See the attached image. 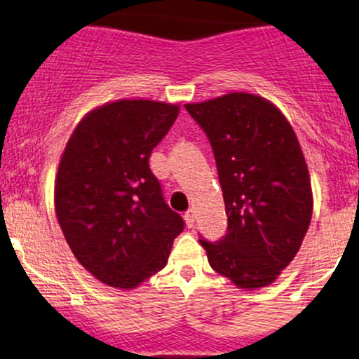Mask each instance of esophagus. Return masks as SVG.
Segmentation results:
<instances>
[{"label":"esophagus","instance_id":"34e87169","mask_svg":"<svg viewBox=\"0 0 359 359\" xmlns=\"http://www.w3.org/2000/svg\"><path fill=\"white\" fill-rule=\"evenodd\" d=\"M184 220H185V225H187L189 229H192L194 224H195V212L192 210V208L184 213Z\"/></svg>","mask_w":359,"mask_h":359}]
</instances>
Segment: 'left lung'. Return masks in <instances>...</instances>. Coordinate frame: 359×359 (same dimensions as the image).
Segmentation results:
<instances>
[{
	"label": "left lung",
	"mask_w": 359,
	"mask_h": 359,
	"mask_svg": "<svg viewBox=\"0 0 359 359\" xmlns=\"http://www.w3.org/2000/svg\"><path fill=\"white\" fill-rule=\"evenodd\" d=\"M215 156L229 229L210 243L208 263L235 287L278 278L300 250L313 213L308 165L292 124L269 99L229 93L185 104Z\"/></svg>",
	"instance_id": "obj_1"
}]
</instances>
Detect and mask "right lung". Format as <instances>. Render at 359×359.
<instances>
[{"label": "right lung", "mask_w": 359, "mask_h": 359, "mask_svg": "<svg viewBox=\"0 0 359 359\" xmlns=\"http://www.w3.org/2000/svg\"><path fill=\"white\" fill-rule=\"evenodd\" d=\"M179 111L149 99L102 104L79 121L59 161V226L76 260L112 288H137L164 269L184 230L149 167Z\"/></svg>", "instance_id": "right-lung-1"}]
</instances>
